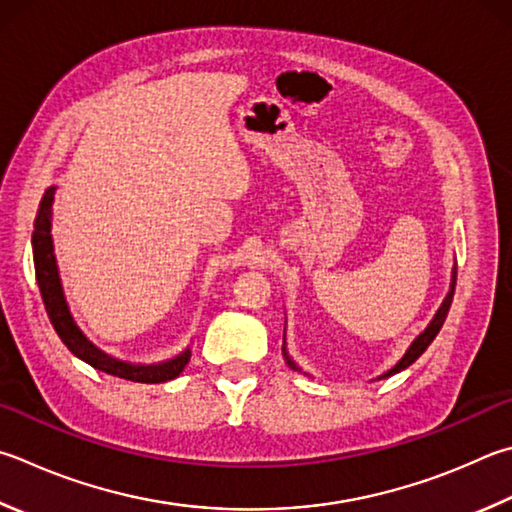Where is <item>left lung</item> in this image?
<instances>
[{
  "label": "left lung",
  "instance_id": "1",
  "mask_svg": "<svg viewBox=\"0 0 512 512\" xmlns=\"http://www.w3.org/2000/svg\"><path fill=\"white\" fill-rule=\"evenodd\" d=\"M454 286H457V271H452V282H450V291H448V295H445V300H443V304L439 306V311L434 313V318H432V322L427 324L425 327V331L423 333H418L416 336V340L412 342L410 345V349L405 351V356L396 362V365L389 369V371H385L383 376H378V378H387V376H394V374H398V371H403V369H407L412 365V362L421 356V353L432 345V340L436 338V333L441 331V327H443V322H445V318H448V311H450V304H452V295H454ZM284 358H286V362L288 365H291L293 369H297V365L295 362L288 358V353H286V347H284Z\"/></svg>",
  "mask_w": 512,
  "mask_h": 512
}]
</instances>
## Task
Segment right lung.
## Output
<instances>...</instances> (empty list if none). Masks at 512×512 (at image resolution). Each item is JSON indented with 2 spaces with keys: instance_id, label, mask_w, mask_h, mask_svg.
<instances>
[{
  "instance_id": "obj_1",
  "label": "right lung",
  "mask_w": 512,
  "mask_h": 512,
  "mask_svg": "<svg viewBox=\"0 0 512 512\" xmlns=\"http://www.w3.org/2000/svg\"><path fill=\"white\" fill-rule=\"evenodd\" d=\"M53 194H55V188L46 190L40 201V210H37L35 230H33V262H35L37 286H40V293L44 300V309L49 313V320L53 324L55 333H58L60 340L67 345V349L73 353V356L85 360L91 367L105 371V374L134 380V383H165V380H172L179 376L185 369V365H188L190 349H185L172 360L159 362V365H132V362L111 358L105 351H100L96 345H91L85 333L78 329V324L73 322L67 300H64L58 264H55V255H53V239H51Z\"/></svg>"
}]
</instances>
